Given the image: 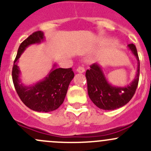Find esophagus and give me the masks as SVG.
Masks as SVG:
<instances>
[{"mask_svg": "<svg viewBox=\"0 0 151 151\" xmlns=\"http://www.w3.org/2000/svg\"><path fill=\"white\" fill-rule=\"evenodd\" d=\"M85 71V69L83 66H79L78 68H77V71L78 73H84Z\"/></svg>", "mask_w": 151, "mask_h": 151, "instance_id": "1", "label": "esophagus"}]
</instances>
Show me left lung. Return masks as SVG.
Listing matches in <instances>:
<instances>
[{"instance_id": "8db88e82", "label": "left lung", "mask_w": 151, "mask_h": 151, "mask_svg": "<svg viewBox=\"0 0 151 151\" xmlns=\"http://www.w3.org/2000/svg\"><path fill=\"white\" fill-rule=\"evenodd\" d=\"M131 50L137 60V70L134 80L126 87H115L109 84L101 68L98 63L90 66L85 73L88 83V93L90 99L96 106L104 110H113L127 104L137 88L139 77V60L137 50L134 44H129Z\"/></svg>"}]
</instances>
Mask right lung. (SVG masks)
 Masks as SVG:
<instances>
[{
	"instance_id": "1",
	"label": "right lung",
	"mask_w": 151,
	"mask_h": 151,
	"mask_svg": "<svg viewBox=\"0 0 151 151\" xmlns=\"http://www.w3.org/2000/svg\"><path fill=\"white\" fill-rule=\"evenodd\" d=\"M45 36L41 30L28 36L19 45L12 68V80L18 96L28 108L42 112L55 110L63 104L68 85L74 78L71 68H55V64L48 75L42 81L32 86H25L20 81V70L18 59L29 45L43 42Z\"/></svg>"
}]
</instances>
